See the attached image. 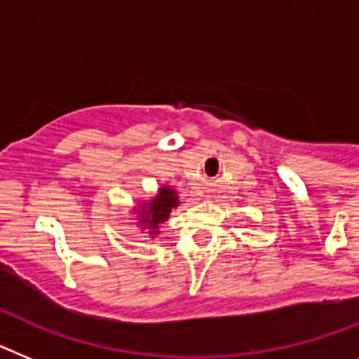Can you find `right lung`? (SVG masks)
I'll use <instances>...</instances> for the list:
<instances>
[{
  "mask_svg": "<svg viewBox=\"0 0 359 359\" xmlns=\"http://www.w3.org/2000/svg\"><path fill=\"white\" fill-rule=\"evenodd\" d=\"M179 205V195L170 186H162L158 193L149 202L139 205V226L141 229H148V235L155 238L158 235V226L170 218L173 208Z\"/></svg>",
  "mask_w": 359,
  "mask_h": 359,
  "instance_id": "add662e5",
  "label": "right lung"
}]
</instances>
